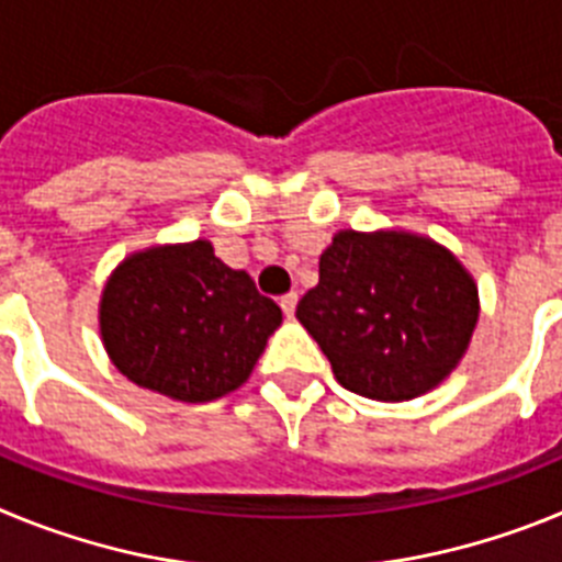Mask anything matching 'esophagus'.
Segmentation results:
<instances>
[{
  "mask_svg": "<svg viewBox=\"0 0 562 562\" xmlns=\"http://www.w3.org/2000/svg\"><path fill=\"white\" fill-rule=\"evenodd\" d=\"M295 306H297L295 292H286V295H281V310H284L286 317H295Z\"/></svg>",
  "mask_w": 562,
  "mask_h": 562,
  "instance_id": "esophagus-1",
  "label": "esophagus"
}]
</instances>
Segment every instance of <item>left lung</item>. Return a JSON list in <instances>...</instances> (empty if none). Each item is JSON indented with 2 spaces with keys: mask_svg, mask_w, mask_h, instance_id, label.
I'll return each instance as SVG.
<instances>
[{
  "mask_svg": "<svg viewBox=\"0 0 562 562\" xmlns=\"http://www.w3.org/2000/svg\"><path fill=\"white\" fill-rule=\"evenodd\" d=\"M295 315L342 389L405 402L459 366L479 324V286L434 238L340 231Z\"/></svg>",
  "mask_w": 562,
  "mask_h": 562,
  "instance_id": "obj_1",
  "label": "left lung"
}]
</instances>
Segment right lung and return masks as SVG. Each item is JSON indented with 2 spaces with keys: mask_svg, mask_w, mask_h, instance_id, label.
I'll list each match as a JSON object with an SVG mask.
<instances>
[{
  "mask_svg": "<svg viewBox=\"0 0 562 562\" xmlns=\"http://www.w3.org/2000/svg\"><path fill=\"white\" fill-rule=\"evenodd\" d=\"M281 310L211 241L123 258L101 295V337L123 376L180 402H211L247 382Z\"/></svg>",
  "mask_w": 562,
  "mask_h": 562,
  "instance_id": "obj_1",
  "label": "right lung"
}]
</instances>
